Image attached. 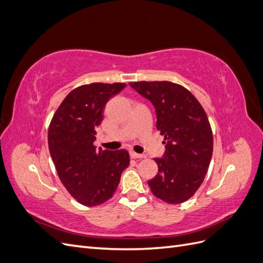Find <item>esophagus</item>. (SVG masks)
<instances>
[{"label":"esophagus","mask_w":263,"mask_h":263,"mask_svg":"<svg viewBox=\"0 0 263 263\" xmlns=\"http://www.w3.org/2000/svg\"><path fill=\"white\" fill-rule=\"evenodd\" d=\"M130 157L134 158V159H137V158H145L146 156H145V155H140V154L135 153V151H130Z\"/></svg>","instance_id":"obj_1"}]
</instances>
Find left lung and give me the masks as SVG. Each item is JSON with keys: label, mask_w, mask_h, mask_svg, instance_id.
Instances as JSON below:
<instances>
[{"label": "left lung", "mask_w": 263, "mask_h": 263, "mask_svg": "<svg viewBox=\"0 0 263 263\" xmlns=\"http://www.w3.org/2000/svg\"><path fill=\"white\" fill-rule=\"evenodd\" d=\"M130 86L153 103L164 155L155 159L157 176L148 181L155 196L169 204L192 197L204 181L213 155V132L201 103L170 81H137Z\"/></svg>", "instance_id": "obj_1"}]
</instances>
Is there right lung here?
Masks as SVG:
<instances>
[{
    "label": "right lung",
    "instance_id": "add662e5",
    "mask_svg": "<svg viewBox=\"0 0 263 263\" xmlns=\"http://www.w3.org/2000/svg\"><path fill=\"white\" fill-rule=\"evenodd\" d=\"M125 83L95 82L76 87L61 102L48 128L50 156L61 183L85 206H98L114 195L129 165L125 149L109 151L93 145L107 101Z\"/></svg>",
    "mask_w": 263,
    "mask_h": 263
}]
</instances>
